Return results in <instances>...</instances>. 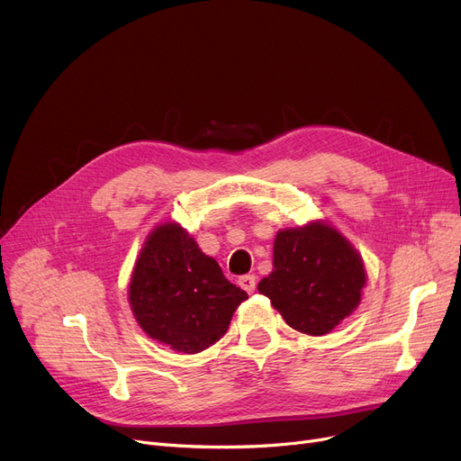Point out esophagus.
<instances>
[{"mask_svg":"<svg viewBox=\"0 0 461 461\" xmlns=\"http://www.w3.org/2000/svg\"><path fill=\"white\" fill-rule=\"evenodd\" d=\"M238 283H240V287H242L246 293H253L255 291V287H257V279H255V276H251V274H248V276H242L238 279Z\"/></svg>","mask_w":461,"mask_h":461,"instance_id":"esophagus-1","label":"esophagus"}]
</instances>
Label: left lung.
<instances>
[{
  "label": "left lung",
  "instance_id": "8db88e82",
  "mask_svg": "<svg viewBox=\"0 0 461 461\" xmlns=\"http://www.w3.org/2000/svg\"><path fill=\"white\" fill-rule=\"evenodd\" d=\"M366 270L357 249L326 223L281 230L274 242V272L258 293L294 330L324 336L357 310Z\"/></svg>",
  "mask_w": 461,
  "mask_h": 461
}]
</instances>
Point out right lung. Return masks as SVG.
Segmentation results:
<instances>
[{"label":"right lung","instance_id":"obj_1","mask_svg":"<svg viewBox=\"0 0 461 461\" xmlns=\"http://www.w3.org/2000/svg\"><path fill=\"white\" fill-rule=\"evenodd\" d=\"M246 298L176 223L148 236L129 285L131 310L142 330L187 355L221 339Z\"/></svg>","mask_w":461,"mask_h":461}]
</instances>
